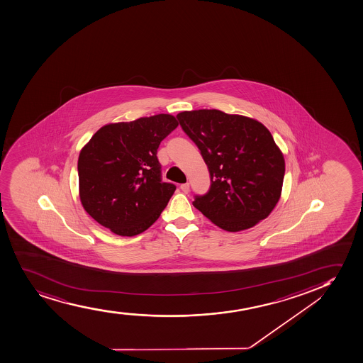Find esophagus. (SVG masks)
I'll return each mask as SVG.
<instances>
[{
  "label": "esophagus",
  "mask_w": 363,
  "mask_h": 363,
  "mask_svg": "<svg viewBox=\"0 0 363 363\" xmlns=\"http://www.w3.org/2000/svg\"><path fill=\"white\" fill-rule=\"evenodd\" d=\"M179 188H181V191H184V193H188L189 191V184L187 182V184H181Z\"/></svg>",
  "instance_id": "1"
}]
</instances>
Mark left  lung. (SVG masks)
<instances>
[{
  "instance_id": "left-lung-1",
  "label": "left lung",
  "mask_w": 363,
  "mask_h": 363,
  "mask_svg": "<svg viewBox=\"0 0 363 363\" xmlns=\"http://www.w3.org/2000/svg\"><path fill=\"white\" fill-rule=\"evenodd\" d=\"M184 133L208 165L211 187L193 201L227 232L252 228L281 196L285 159L270 131L256 119L220 110L179 112Z\"/></svg>"
}]
</instances>
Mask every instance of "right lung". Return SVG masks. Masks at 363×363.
<instances>
[{"label":"right lung","mask_w":363,"mask_h":363,"mask_svg":"<svg viewBox=\"0 0 363 363\" xmlns=\"http://www.w3.org/2000/svg\"><path fill=\"white\" fill-rule=\"evenodd\" d=\"M179 123L155 114L100 128L78 157L79 199L98 223L121 237L150 228L176 187L162 182L159 145Z\"/></svg>","instance_id":"add662e5"}]
</instances>
